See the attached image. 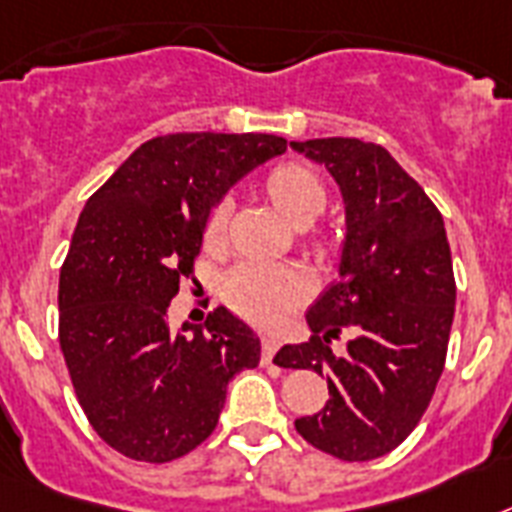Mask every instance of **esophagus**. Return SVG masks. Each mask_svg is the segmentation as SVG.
<instances>
[{
    "label": "esophagus",
    "instance_id": "34e87169",
    "mask_svg": "<svg viewBox=\"0 0 512 512\" xmlns=\"http://www.w3.org/2000/svg\"><path fill=\"white\" fill-rule=\"evenodd\" d=\"M277 350H280V337L272 335V332L261 337V363H264V366H269V363H272V358Z\"/></svg>",
    "mask_w": 512,
    "mask_h": 512
}]
</instances>
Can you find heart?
I'll return each instance as SVG.
<instances>
[{"label": "heart", "instance_id": "heart-1", "mask_svg": "<svg viewBox=\"0 0 512 512\" xmlns=\"http://www.w3.org/2000/svg\"><path fill=\"white\" fill-rule=\"evenodd\" d=\"M261 188L293 225H311L327 206L322 177L301 162H282L266 172ZM227 238V206L214 204L201 222L204 251H222ZM308 295V277L295 264L243 261L225 277V298L240 316L256 324H274L301 306Z\"/></svg>", "mask_w": 512, "mask_h": 512}]
</instances>
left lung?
<instances>
[{"mask_svg":"<svg viewBox=\"0 0 512 512\" xmlns=\"http://www.w3.org/2000/svg\"><path fill=\"white\" fill-rule=\"evenodd\" d=\"M324 164L345 201L340 280L308 308L311 340L274 361L327 377L324 411L295 418L308 445L340 460L387 455L432 403L455 316L453 256L432 198L379 143L293 141ZM342 328L345 354L331 353Z\"/></svg>","mask_w":512,"mask_h":512,"instance_id":"left-lung-1","label":"left lung"}]
</instances>
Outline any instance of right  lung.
Masks as SVG:
<instances>
[{
  "label": "right lung",
  "instance_id": "obj_1",
  "mask_svg": "<svg viewBox=\"0 0 512 512\" xmlns=\"http://www.w3.org/2000/svg\"><path fill=\"white\" fill-rule=\"evenodd\" d=\"M287 149L266 133H172L141 143L88 198L59 269V348L88 424L112 450L170 463L219 421L261 342L225 306L170 329L167 311L227 188Z\"/></svg>",
  "mask_w": 512,
  "mask_h": 512
}]
</instances>
